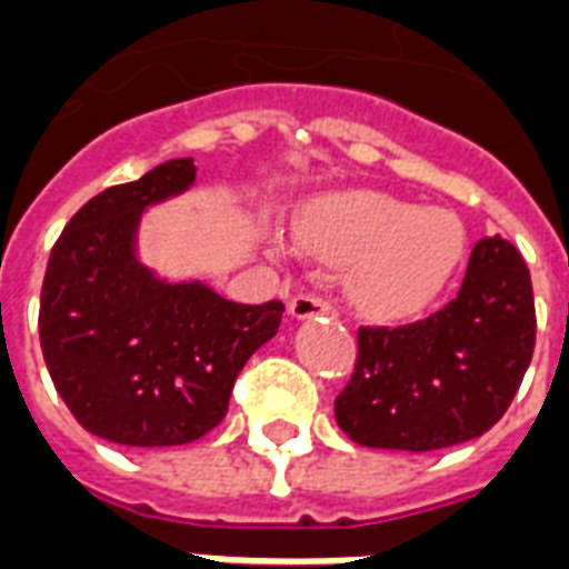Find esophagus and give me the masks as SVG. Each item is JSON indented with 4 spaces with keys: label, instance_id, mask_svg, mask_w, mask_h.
Returning <instances> with one entry per match:
<instances>
[{
    "label": "esophagus",
    "instance_id": "obj_1",
    "mask_svg": "<svg viewBox=\"0 0 569 569\" xmlns=\"http://www.w3.org/2000/svg\"><path fill=\"white\" fill-rule=\"evenodd\" d=\"M289 316L303 322V319H319V316H337V310L325 298H319V295L298 292L289 301Z\"/></svg>",
    "mask_w": 569,
    "mask_h": 569
}]
</instances>
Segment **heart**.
<instances>
[{
  "label": "heart",
  "mask_w": 569,
  "mask_h": 569,
  "mask_svg": "<svg viewBox=\"0 0 569 569\" xmlns=\"http://www.w3.org/2000/svg\"><path fill=\"white\" fill-rule=\"evenodd\" d=\"M301 241L333 266H355L352 298L381 319H406L436 301L462 266L466 227L453 211L385 193H355L301 223Z\"/></svg>",
  "instance_id": "b5f03b06"
}]
</instances>
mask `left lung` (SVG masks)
Here are the masks:
<instances>
[{
    "mask_svg": "<svg viewBox=\"0 0 569 569\" xmlns=\"http://www.w3.org/2000/svg\"><path fill=\"white\" fill-rule=\"evenodd\" d=\"M526 259L501 236L471 250L453 301L406 328H361L358 363L333 418L361 448H453L492 429L535 355Z\"/></svg>",
    "mask_w": 569,
    "mask_h": 569,
    "instance_id": "left-lung-1",
    "label": "left lung"
}]
</instances>
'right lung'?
<instances>
[{"instance_id": "right-lung-1", "label": "right lung", "mask_w": 569, "mask_h": 569, "mask_svg": "<svg viewBox=\"0 0 569 569\" xmlns=\"http://www.w3.org/2000/svg\"><path fill=\"white\" fill-rule=\"evenodd\" d=\"M197 184L193 158L89 199L56 241L41 289L50 379L92 436L179 448L227 418L238 372L280 328L283 303L227 301L202 280L142 262L146 211Z\"/></svg>"}]
</instances>
